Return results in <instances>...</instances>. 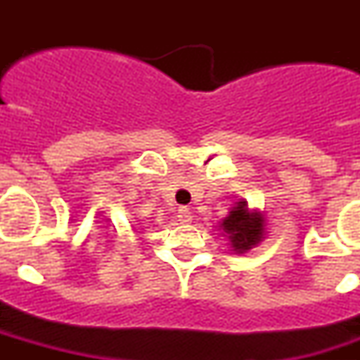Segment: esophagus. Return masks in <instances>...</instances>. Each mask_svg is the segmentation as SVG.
Masks as SVG:
<instances>
[{"instance_id": "esophagus-1", "label": "esophagus", "mask_w": 360, "mask_h": 360, "mask_svg": "<svg viewBox=\"0 0 360 360\" xmlns=\"http://www.w3.org/2000/svg\"><path fill=\"white\" fill-rule=\"evenodd\" d=\"M191 219H193V214H191L189 209L187 207L178 209V221H180V224H189Z\"/></svg>"}]
</instances>
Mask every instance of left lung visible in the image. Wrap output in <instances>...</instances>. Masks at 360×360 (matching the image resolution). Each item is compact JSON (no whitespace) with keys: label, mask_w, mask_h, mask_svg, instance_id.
<instances>
[{"label":"left lung","mask_w":360,"mask_h":360,"mask_svg":"<svg viewBox=\"0 0 360 360\" xmlns=\"http://www.w3.org/2000/svg\"><path fill=\"white\" fill-rule=\"evenodd\" d=\"M219 229L221 236L229 240L232 252L245 254L265 238V216L257 209H250L247 200H238L219 221Z\"/></svg>","instance_id":"obj_1"}]
</instances>
